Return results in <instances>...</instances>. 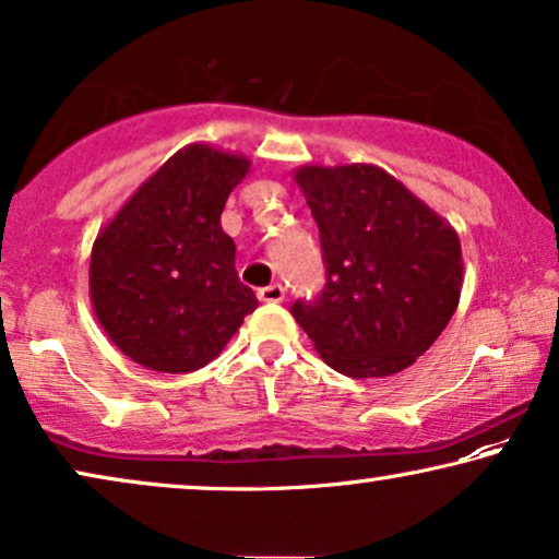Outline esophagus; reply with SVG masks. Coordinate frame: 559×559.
I'll list each match as a JSON object with an SVG mask.
<instances>
[{
    "label": "esophagus",
    "mask_w": 559,
    "mask_h": 559,
    "mask_svg": "<svg viewBox=\"0 0 559 559\" xmlns=\"http://www.w3.org/2000/svg\"><path fill=\"white\" fill-rule=\"evenodd\" d=\"M258 298H261L263 304H281L283 298H286V288H283L281 283H271V286L258 290Z\"/></svg>",
    "instance_id": "34e87169"
}]
</instances>
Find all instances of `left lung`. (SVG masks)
I'll list each match as a JSON object with an SVG mask.
<instances>
[{
  "instance_id": "1",
  "label": "left lung",
  "mask_w": 559,
  "mask_h": 559,
  "mask_svg": "<svg viewBox=\"0 0 559 559\" xmlns=\"http://www.w3.org/2000/svg\"><path fill=\"white\" fill-rule=\"evenodd\" d=\"M294 179L319 225L326 286L290 313L336 372H403L459 306V233L374 164H306Z\"/></svg>"
}]
</instances>
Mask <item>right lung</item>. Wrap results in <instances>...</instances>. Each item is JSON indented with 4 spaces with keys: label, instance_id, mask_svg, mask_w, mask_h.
Listing matches in <instances>:
<instances>
[{
    "label": "right lung",
    "instance_id": "1",
    "mask_svg": "<svg viewBox=\"0 0 559 559\" xmlns=\"http://www.w3.org/2000/svg\"><path fill=\"white\" fill-rule=\"evenodd\" d=\"M250 159L210 144L169 156L91 250V304L108 340L154 372H194L258 309L219 225Z\"/></svg>",
    "mask_w": 559,
    "mask_h": 559
}]
</instances>
